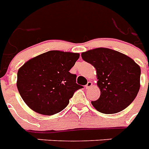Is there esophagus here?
I'll list each match as a JSON object with an SVG mask.
<instances>
[{
    "mask_svg": "<svg viewBox=\"0 0 149 149\" xmlns=\"http://www.w3.org/2000/svg\"><path fill=\"white\" fill-rule=\"evenodd\" d=\"M92 86H93V83H92V82L89 81V82L87 83L86 85V86H85L86 89H89V88H90V87H91Z\"/></svg>",
    "mask_w": 149,
    "mask_h": 149,
    "instance_id": "esophagus-1",
    "label": "esophagus"
}]
</instances>
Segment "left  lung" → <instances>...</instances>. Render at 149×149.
Wrapping results in <instances>:
<instances>
[{"mask_svg":"<svg viewBox=\"0 0 149 149\" xmlns=\"http://www.w3.org/2000/svg\"><path fill=\"white\" fill-rule=\"evenodd\" d=\"M95 68L99 100L92 105L99 112L113 114L133 102L140 88V66L132 58L109 48H95L81 54Z\"/></svg>","mask_w":149,"mask_h":149,"instance_id":"left-lung-1","label":"left lung"}]
</instances>
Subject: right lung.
Masks as SVG:
<instances>
[{
	"mask_svg": "<svg viewBox=\"0 0 149 149\" xmlns=\"http://www.w3.org/2000/svg\"><path fill=\"white\" fill-rule=\"evenodd\" d=\"M79 57L77 53L51 50L29 60L18 70L20 96L34 112L51 116L66 108L74 93L83 88L69 71Z\"/></svg>",
	"mask_w": 149,
	"mask_h": 149,
	"instance_id": "1",
	"label": "right lung"
}]
</instances>
